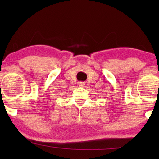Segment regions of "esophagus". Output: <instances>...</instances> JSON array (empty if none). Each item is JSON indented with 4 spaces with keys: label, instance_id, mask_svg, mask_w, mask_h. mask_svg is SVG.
<instances>
[{
    "label": "esophagus",
    "instance_id": "obj_1",
    "mask_svg": "<svg viewBox=\"0 0 159 159\" xmlns=\"http://www.w3.org/2000/svg\"><path fill=\"white\" fill-rule=\"evenodd\" d=\"M78 85H79L80 87H84V85H85V83H84V82H80L79 83H78Z\"/></svg>",
    "mask_w": 159,
    "mask_h": 159
}]
</instances>
